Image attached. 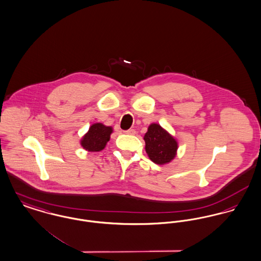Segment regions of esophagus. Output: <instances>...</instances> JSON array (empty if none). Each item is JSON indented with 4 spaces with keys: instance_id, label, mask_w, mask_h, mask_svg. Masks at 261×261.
I'll return each instance as SVG.
<instances>
[{
    "instance_id": "34e87169",
    "label": "esophagus",
    "mask_w": 261,
    "mask_h": 261,
    "mask_svg": "<svg viewBox=\"0 0 261 261\" xmlns=\"http://www.w3.org/2000/svg\"><path fill=\"white\" fill-rule=\"evenodd\" d=\"M125 134H128V135H135L136 134V131L134 129H129L127 131H124Z\"/></svg>"
}]
</instances>
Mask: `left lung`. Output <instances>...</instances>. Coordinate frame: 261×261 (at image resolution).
I'll list each match as a JSON object with an SVG mask.
<instances>
[{
  "label": "left lung",
  "mask_w": 261,
  "mask_h": 261,
  "mask_svg": "<svg viewBox=\"0 0 261 261\" xmlns=\"http://www.w3.org/2000/svg\"><path fill=\"white\" fill-rule=\"evenodd\" d=\"M145 150L150 160L165 165L174 160L177 155L178 142L160 124L152 123L144 135Z\"/></svg>",
  "instance_id": "left-lung-1"
}]
</instances>
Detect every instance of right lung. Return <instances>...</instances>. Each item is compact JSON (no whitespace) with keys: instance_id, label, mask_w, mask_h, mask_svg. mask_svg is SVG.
Wrapping results in <instances>:
<instances>
[{"instance_id":"right-lung-1","label":"right lung","mask_w":261,"mask_h":261,"mask_svg":"<svg viewBox=\"0 0 261 261\" xmlns=\"http://www.w3.org/2000/svg\"><path fill=\"white\" fill-rule=\"evenodd\" d=\"M113 132L111 126H106L102 123L92 124L88 131L82 136L81 140V147L88 152H99L102 151Z\"/></svg>"}]
</instances>
